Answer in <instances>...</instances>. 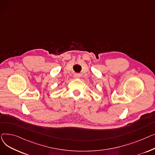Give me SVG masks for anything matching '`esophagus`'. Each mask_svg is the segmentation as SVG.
<instances>
[{
    "label": "esophagus",
    "instance_id": "34e87169",
    "mask_svg": "<svg viewBox=\"0 0 155 155\" xmlns=\"http://www.w3.org/2000/svg\"><path fill=\"white\" fill-rule=\"evenodd\" d=\"M74 78H79L81 77V75H80V74L76 73V74L74 75Z\"/></svg>",
    "mask_w": 155,
    "mask_h": 155
}]
</instances>
